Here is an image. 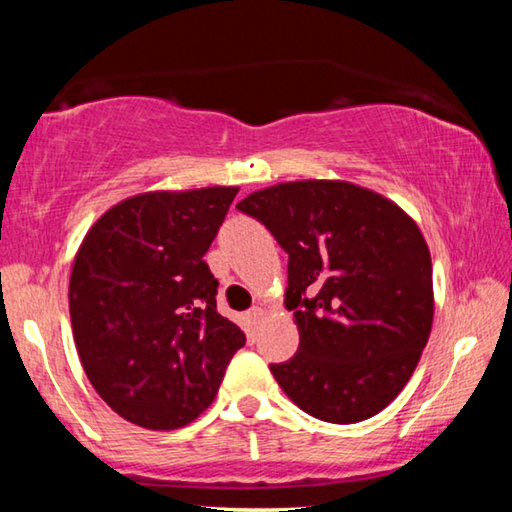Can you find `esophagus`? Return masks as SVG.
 Returning a JSON list of instances; mask_svg holds the SVG:
<instances>
[{
	"instance_id": "1",
	"label": "esophagus",
	"mask_w": 512,
	"mask_h": 512,
	"mask_svg": "<svg viewBox=\"0 0 512 512\" xmlns=\"http://www.w3.org/2000/svg\"><path fill=\"white\" fill-rule=\"evenodd\" d=\"M266 316V311L262 309V307H253V309H250L248 311V318H250V323H253V325H259V323H262V318Z\"/></svg>"
}]
</instances>
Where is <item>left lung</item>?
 I'll return each instance as SVG.
<instances>
[{"mask_svg":"<svg viewBox=\"0 0 512 512\" xmlns=\"http://www.w3.org/2000/svg\"><path fill=\"white\" fill-rule=\"evenodd\" d=\"M237 207L289 253L284 307L300 348L271 366L282 391L334 424L386 409L433 323L431 255L418 223L391 198L345 180L280 183Z\"/></svg>","mask_w":512,"mask_h":512,"instance_id":"8db88e82","label":"left lung"}]
</instances>
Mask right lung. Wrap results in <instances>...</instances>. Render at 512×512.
<instances>
[{"label":"right lung","instance_id":"right-lung-1","mask_svg":"<svg viewBox=\"0 0 512 512\" xmlns=\"http://www.w3.org/2000/svg\"><path fill=\"white\" fill-rule=\"evenodd\" d=\"M239 187L144 192L94 221L76 250L69 316L81 366L137 427H187L214 402L246 334L216 311L203 255Z\"/></svg>","mask_w":512,"mask_h":512}]
</instances>
